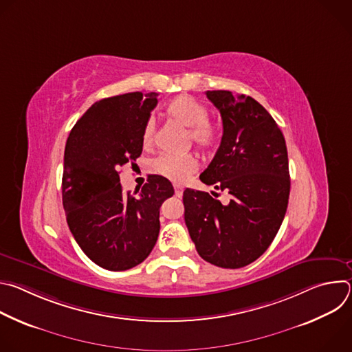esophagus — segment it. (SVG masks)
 Here are the masks:
<instances>
[{"label": "esophagus", "instance_id": "esophagus-1", "mask_svg": "<svg viewBox=\"0 0 352 352\" xmlns=\"http://www.w3.org/2000/svg\"><path fill=\"white\" fill-rule=\"evenodd\" d=\"M174 189H175V196H178V197H182V193H184V188H182V186H179V185H175V186H174Z\"/></svg>", "mask_w": 352, "mask_h": 352}]
</instances>
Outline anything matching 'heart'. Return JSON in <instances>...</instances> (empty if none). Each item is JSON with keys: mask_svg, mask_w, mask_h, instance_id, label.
Here are the masks:
<instances>
[{"mask_svg": "<svg viewBox=\"0 0 352 352\" xmlns=\"http://www.w3.org/2000/svg\"><path fill=\"white\" fill-rule=\"evenodd\" d=\"M166 114L173 121L188 128L189 139L202 150H210L217 144L219 131L209 118V110L199 103L190 96L182 94L175 98L166 107ZM155 138V122L148 120L143 128L142 142L144 146L153 143ZM155 170L166 178L182 184L196 170L197 159L192 153L185 155H162L153 162Z\"/></svg>", "mask_w": 352, "mask_h": 352, "instance_id": "b5f03b06", "label": "heart"}]
</instances>
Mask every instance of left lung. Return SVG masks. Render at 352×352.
Instances as JSON below:
<instances>
[{"mask_svg":"<svg viewBox=\"0 0 352 352\" xmlns=\"http://www.w3.org/2000/svg\"><path fill=\"white\" fill-rule=\"evenodd\" d=\"M206 96L221 114L223 138L200 181L231 199L223 205L208 192L185 189V224L206 262L239 269L266 252L284 220L291 185L287 146L255 98L228 90Z\"/></svg>","mask_w":352,"mask_h":352,"instance_id":"8db88e82","label":"left lung"}]
</instances>
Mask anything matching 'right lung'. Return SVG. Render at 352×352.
<instances>
[{
    "label": "right lung",
    "instance_id": "right-lung-1",
    "mask_svg": "<svg viewBox=\"0 0 352 352\" xmlns=\"http://www.w3.org/2000/svg\"><path fill=\"white\" fill-rule=\"evenodd\" d=\"M157 96L132 91L96 102L65 144L67 221L85 255L106 270H128L148 256L160 231V206L174 195L160 175L150 177L136 196L120 184V168L142 155L143 128Z\"/></svg>",
    "mask_w": 352,
    "mask_h": 352
}]
</instances>
